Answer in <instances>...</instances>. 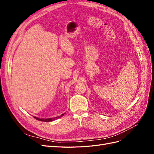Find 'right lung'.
Listing matches in <instances>:
<instances>
[{
  "label": "right lung",
  "mask_w": 154,
  "mask_h": 154,
  "mask_svg": "<svg viewBox=\"0 0 154 154\" xmlns=\"http://www.w3.org/2000/svg\"><path fill=\"white\" fill-rule=\"evenodd\" d=\"M64 115V114H62L61 116H57V117H55V118H37V117H35V116H33V117L38 121H41V122H53V121L54 120H56L57 119L60 118L62 117V116Z\"/></svg>",
  "instance_id": "obj_1"
}]
</instances>
